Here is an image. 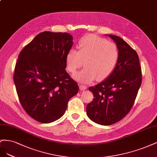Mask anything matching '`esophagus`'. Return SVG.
<instances>
[{
	"label": "esophagus",
	"mask_w": 157,
	"mask_h": 157,
	"mask_svg": "<svg viewBox=\"0 0 157 157\" xmlns=\"http://www.w3.org/2000/svg\"><path fill=\"white\" fill-rule=\"evenodd\" d=\"M87 89V87H86V86L84 85H79V89H80L81 90H84Z\"/></svg>",
	"instance_id": "34e87169"
}]
</instances>
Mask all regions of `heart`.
<instances>
[{"label": "heart", "mask_w": 157, "mask_h": 157, "mask_svg": "<svg viewBox=\"0 0 157 157\" xmlns=\"http://www.w3.org/2000/svg\"><path fill=\"white\" fill-rule=\"evenodd\" d=\"M79 51L70 49L66 57L67 68L75 73L85 60V67L74 78L83 83L96 79L102 80L112 74L119 59V49L115 44L94 34H89L80 40Z\"/></svg>", "instance_id": "1"}]
</instances>
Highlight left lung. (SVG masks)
Segmentation results:
<instances>
[{"instance_id": "8db88e82", "label": "left lung", "mask_w": 157, "mask_h": 157, "mask_svg": "<svg viewBox=\"0 0 157 157\" xmlns=\"http://www.w3.org/2000/svg\"><path fill=\"white\" fill-rule=\"evenodd\" d=\"M109 36L119 49L117 64L108 78L89 88L94 99L86 108L89 118L102 125L113 124L127 115L142 80L137 53L121 38Z\"/></svg>"}]
</instances>
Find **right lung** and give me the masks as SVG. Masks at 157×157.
Listing matches in <instances>:
<instances>
[{
	"label": "right lung",
	"mask_w": 157,
	"mask_h": 157,
	"mask_svg": "<svg viewBox=\"0 0 157 157\" xmlns=\"http://www.w3.org/2000/svg\"><path fill=\"white\" fill-rule=\"evenodd\" d=\"M67 33L38 34L20 52L13 81L19 102L29 115L49 123L64 114L78 83L66 72V57L73 45Z\"/></svg>",
	"instance_id": "1"
}]
</instances>
